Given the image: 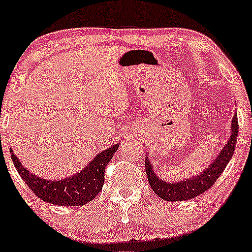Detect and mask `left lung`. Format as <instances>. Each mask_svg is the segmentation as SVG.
<instances>
[{
	"mask_svg": "<svg viewBox=\"0 0 252 252\" xmlns=\"http://www.w3.org/2000/svg\"><path fill=\"white\" fill-rule=\"evenodd\" d=\"M231 129L232 131L228 142L222 148L221 153L216 156L213 163L193 178H189V179L181 181L179 180L177 183L164 181L159 179L156 173L154 172L153 164L150 163L149 158H145V170H147V177L151 190L155 192L159 198L169 202L186 201V199L194 198V197L203 194L205 191L209 190L233 156L235 140H237L238 129H239L237 113L232 119Z\"/></svg>",
	"mask_w": 252,
	"mask_h": 252,
	"instance_id": "left-lung-1",
	"label": "left lung"
}]
</instances>
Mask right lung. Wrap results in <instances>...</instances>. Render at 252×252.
I'll list each match as a JSON object with an SVG mask.
<instances>
[{
    "mask_svg": "<svg viewBox=\"0 0 252 252\" xmlns=\"http://www.w3.org/2000/svg\"><path fill=\"white\" fill-rule=\"evenodd\" d=\"M118 148L119 144H114L101 151L82 172L61 180L44 179L32 174L14 155L12 149L10 153L19 175L38 198L51 204L78 207L93 201L101 192L104 184V169Z\"/></svg>",
    "mask_w": 252,
    "mask_h": 252,
    "instance_id": "right-lung-1",
    "label": "right lung"
}]
</instances>
